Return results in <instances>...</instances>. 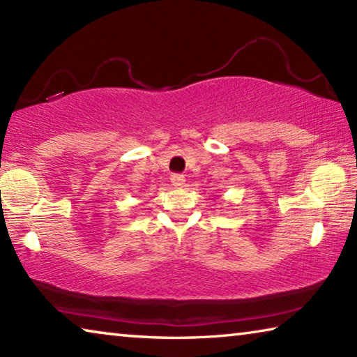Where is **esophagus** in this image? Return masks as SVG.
<instances>
[{
	"instance_id": "34e87169",
	"label": "esophagus",
	"mask_w": 357,
	"mask_h": 357,
	"mask_svg": "<svg viewBox=\"0 0 357 357\" xmlns=\"http://www.w3.org/2000/svg\"><path fill=\"white\" fill-rule=\"evenodd\" d=\"M170 179H172V184L174 187H181V185H184V183H185L184 174H181V173H173L172 176H170Z\"/></svg>"
}]
</instances>
